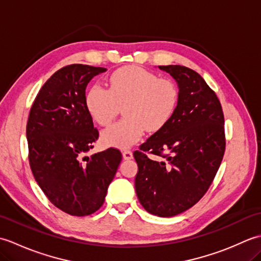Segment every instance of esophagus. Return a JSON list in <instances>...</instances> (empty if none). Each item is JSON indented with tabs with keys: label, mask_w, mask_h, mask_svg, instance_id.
Wrapping results in <instances>:
<instances>
[{
	"label": "esophagus",
	"mask_w": 261,
	"mask_h": 261,
	"mask_svg": "<svg viewBox=\"0 0 261 261\" xmlns=\"http://www.w3.org/2000/svg\"><path fill=\"white\" fill-rule=\"evenodd\" d=\"M122 156H123V159L130 160V159L134 158V153H132V151H130V150H125V151L122 152Z\"/></svg>",
	"instance_id": "1"
}]
</instances>
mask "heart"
<instances>
[{"label": "heart", "mask_w": 261, "mask_h": 261, "mask_svg": "<svg viewBox=\"0 0 261 261\" xmlns=\"http://www.w3.org/2000/svg\"><path fill=\"white\" fill-rule=\"evenodd\" d=\"M109 91L93 85L85 105L97 124L109 125L123 107L125 118L102 132L104 146L126 149L141 139L143 132H157L173 118L179 91L169 79L159 77L139 66L122 67L110 76Z\"/></svg>", "instance_id": "obj_1"}]
</instances>
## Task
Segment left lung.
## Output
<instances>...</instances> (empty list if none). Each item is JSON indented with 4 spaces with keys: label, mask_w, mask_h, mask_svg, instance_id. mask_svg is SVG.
Returning <instances> with one entry per match:
<instances>
[{
    "label": "left lung",
    "mask_w": 261,
    "mask_h": 261,
    "mask_svg": "<svg viewBox=\"0 0 261 261\" xmlns=\"http://www.w3.org/2000/svg\"><path fill=\"white\" fill-rule=\"evenodd\" d=\"M159 68L179 87L173 118L134 152L136 192L147 212L170 218L185 212L207 192L225 150L222 107L203 77L185 66ZM162 157L156 162L147 153Z\"/></svg>",
    "instance_id": "8db88e82"
}]
</instances>
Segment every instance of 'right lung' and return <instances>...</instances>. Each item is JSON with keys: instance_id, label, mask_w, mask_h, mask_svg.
I'll return each mask as SVG.
<instances>
[{"instance_id": "1", "label": "right lung", "mask_w": 261, "mask_h": 261, "mask_svg": "<svg viewBox=\"0 0 261 261\" xmlns=\"http://www.w3.org/2000/svg\"><path fill=\"white\" fill-rule=\"evenodd\" d=\"M105 70L82 64L57 70L39 91L27 123L36 181L55 206L74 216L90 215L102 206L122 160L115 148L85 156L98 139L85 90Z\"/></svg>"}]
</instances>
